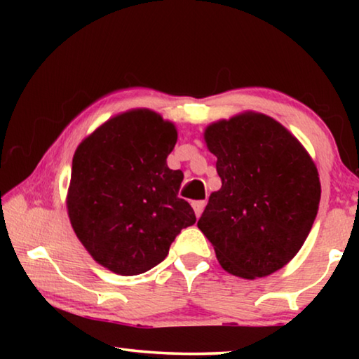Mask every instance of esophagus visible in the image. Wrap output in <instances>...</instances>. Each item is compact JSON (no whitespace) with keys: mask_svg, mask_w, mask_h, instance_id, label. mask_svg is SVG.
Segmentation results:
<instances>
[{"mask_svg":"<svg viewBox=\"0 0 359 359\" xmlns=\"http://www.w3.org/2000/svg\"><path fill=\"white\" fill-rule=\"evenodd\" d=\"M193 209H194V214H196V217L199 218L203 214V210L205 208V201H193Z\"/></svg>","mask_w":359,"mask_h":359,"instance_id":"esophagus-1","label":"esophagus"}]
</instances>
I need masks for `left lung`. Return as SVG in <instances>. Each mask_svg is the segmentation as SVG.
Returning <instances> with one entry per match:
<instances>
[{"label": "left lung", "mask_w": 359, "mask_h": 359, "mask_svg": "<svg viewBox=\"0 0 359 359\" xmlns=\"http://www.w3.org/2000/svg\"><path fill=\"white\" fill-rule=\"evenodd\" d=\"M222 188L210 194L198 228L218 263L242 278L266 277L290 263L311 233L320 177L302 144L272 117L244 112L209 125Z\"/></svg>", "instance_id": "left-lung-1"}]
</instances>
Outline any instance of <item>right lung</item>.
Masks as SVG:
<instances>
[{"mask_svg":"<svg viewBox=\"0 0 359 359\" xmlns=\"http://www.w3.org/2000/svg\"><path fill=\"white\" fill-rule=\"evenodd\" d=\"M177 142L174 123L149 109L109 118L79 144L66 205L92 258L120 276L160 264L196 215L179 198L182 171L168 168Z\"/></svg>","mask_w":359,"mask_h":359,"instance_id":"add662e5","label":"right lung"}]
</instances>
